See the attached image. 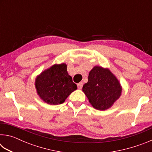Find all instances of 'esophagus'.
Returning a JSON list of instances; mask_svg holds the SVG:
<instances>
[{"label": "esophagus", "mask_w": 152, "mask_h": 152, "mask_svg": "<svg viewBox=\"0 0 152 152\" xmlns=\"http://www.w3.org/2000/svg\"><path fill=\"white\" fill-rule=\"evenodd\" d=\"M77 86H78V88L80 90L82 88V86H83V83L82 82H80V83L77 84Z\"/></svg>", "instance_id": "obj_1"}]
</instances>
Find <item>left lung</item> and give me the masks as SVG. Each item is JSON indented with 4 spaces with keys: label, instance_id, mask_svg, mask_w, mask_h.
<instances>
[{
    "label": "left lung",
    "instance_id": "left-lung-1",
    "mask_svg": "<svg viewBox=\"0 0 152 152\" xmlns=\"http://www.w3.org/2000/svg\"><path fill=\"white\" fill-rule=\"evenodd\" d=\"M82 91L94 109H109L121 94L122 88L119 80L109 69L94 66L89 72L88 81Z\"/></svg>",
    "mask_w": 152,
    "mask_h": 152
}]
</instances>
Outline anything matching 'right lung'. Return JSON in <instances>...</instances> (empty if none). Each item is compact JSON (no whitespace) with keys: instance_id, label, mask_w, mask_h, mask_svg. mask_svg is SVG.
Here are the masks:
<instances>
[{"instance_id":"right-lung-1","label":"right lung","mask_w":152,"mask_h":152,"mask_svg":"<svg viewBox=\"0 0 152 152\" xmlns=\"http://www.w3.org/2000/svg\"><path fill=\"white\" fill-rule=\"evenodd\" d=\"M37 94L43 101L50 104H61L77 89L72 78L67 72L65 64H55L41 73L35 79Z\"/></svg>"}]
</instances>
